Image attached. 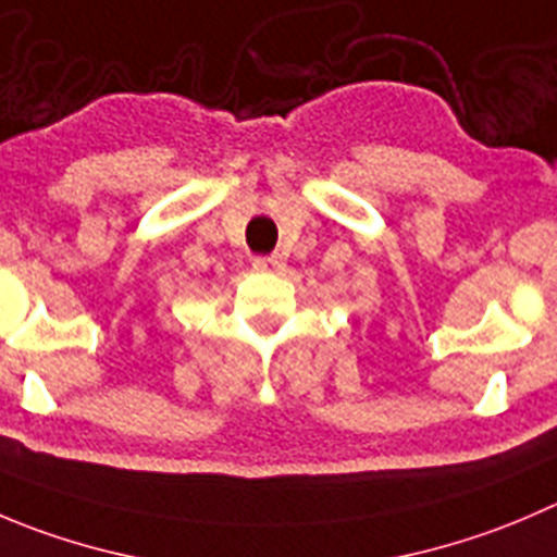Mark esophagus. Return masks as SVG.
<instances>
[{
	"label": "esophagus",
	"mask_w": 557,
	"mask_h": 557,
	"mask_svg": "<svg viewBox=\"0 0 557 557\" xmlns=\"http://www.w3.org/2000/svg\"><path fill=\"white\" fill-rule=\"evenodd\" d=\"M253 268L262 270V273H282V270L287 268V262H284L282 253H273V257H257V259H253Z\"/></svg>",
	"instance_id": "esophagus-1"
}]
</instances>
